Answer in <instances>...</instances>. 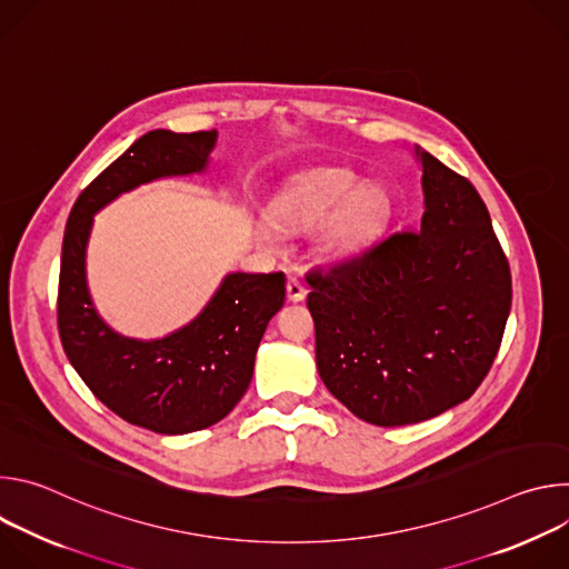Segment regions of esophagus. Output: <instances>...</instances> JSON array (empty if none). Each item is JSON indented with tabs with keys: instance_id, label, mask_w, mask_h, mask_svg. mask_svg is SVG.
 <instances>
[{
	"instance_id": "esophagus-1",
	"label": "esophagus",
	"mask_w": 569,
	"mask_h": 569,
	"mask_svg": "<svg viewBox=\"0 0 569 569\" xmlns=\"http://www.w3.org/2000/svg\"><path fill=\"white\" fill-rule=\"evenodd\" d=\"M286 290H288V299L295 301V303H297V301H303V299H306V292H308L306 286H303L297 277H290V279H288Z\"/></svg>"
}]
</instances>
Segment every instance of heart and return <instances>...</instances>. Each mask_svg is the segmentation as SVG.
I'll return each instance as SVG.
<instances>
[{"instance_id": "b5f03b06", "label": "heart", "mask_w": 569, "mask_h": 569, "mask_svg": "<svg viewBox=\"0 0 569 569\" xmlns=\"http://www.w3.org/2000/svg\"><path fill=\"white\" fill-rule=\"evenodd\" d=\"M345 169H317L299 178L295 184L279 191L266 209V220H257L252 231L263 246H272L274 231H301L319 220L321 224L315 246L323 259L342 261L358 254L367 242H371L391 216V200L385 189L369 184Z\"/></svg>"}]
</instances>
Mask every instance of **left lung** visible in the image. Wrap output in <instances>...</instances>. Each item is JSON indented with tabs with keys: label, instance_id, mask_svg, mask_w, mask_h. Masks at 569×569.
Segmentation results:
<instances>
[{
	"label": "left lung",
	"instance_id": "1",
	"mask_svg": "<svg viewBox=\"0 0 569 569\" xmlns=\"http://www.w3.org/2000/svg\"><path fill=\"white\" fill-rule=\"evenodd\" d=\"M423 218L331 272H310L317 371L362 421L421 423L468 400L511 310V272L475 187L421 146Z\"/></svg>",
	"mask_w": 569,
	"mask_h": 569
}]
</instances>
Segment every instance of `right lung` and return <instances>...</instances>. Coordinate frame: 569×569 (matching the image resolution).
<instances>
[{
    "mask_svg": "<svg viewBox=\"0 0 569 569\" xmlns=\"http://www.w3.org/2000/svg\"><path fill=\"white\" fill-rule=\"evenodd\" d=\"M218 132L150 130L78 196L64 229L58 331L90 391L123 421L189 435L222 421L248 391L268 321L286 299L283 272H229L184 327L154 340L117 333L94 308L88 242L94 216L119 196L164 178L204 173Z\"/></svg>",
    "mask_w": 569,
    "mask_h": 569,
    "instance_id": "right-lung-1",
    "label": "right lung"
}]
</instances>
